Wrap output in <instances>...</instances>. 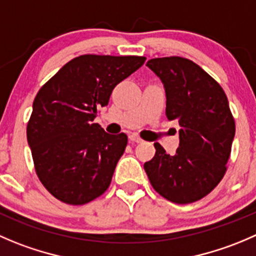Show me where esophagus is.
I'll return each instance as SVG.
<instances>
[{
	"mask_svg": "<svg viewBox=\"0 0 256 256\" xmlns=\"http://www.w3.org/2000/svg\"><path fill=\"white\" fill-rule=\"evenodd\" d=\"M128 138H130L131 142H136V144L142 142V140H141V138H138V136L136 135V134H132V135H130V136H128Z\"/></svg>",
	"mask_w": 256,
	"mask_h": 256,
	"instance_id": "obj_1",
	"label": "esophagus"
}]
</instances>
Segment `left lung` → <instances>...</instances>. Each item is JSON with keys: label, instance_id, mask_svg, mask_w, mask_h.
<instances>
[{"label": "left lung", "instance_id": "obj_1", "mask_svg": "<svg viewBox=\"0 0 256 256\" xmlns=\"http://www.w3.org/2000/svg\"><path fill=\"white\" fill-rule=\"evenodd\" d=\"M162 82L166 118L180 125L178 148L168 155L158 142L152 160L144 164L152 188L176 204L206 196L226 171L235 122L222 86L199 65L182 57L148 60Z\"/></svg>", "mask_w": 256, "mask_h": 256}]
</instances>
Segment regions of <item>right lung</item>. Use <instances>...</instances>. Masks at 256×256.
<instances>
[{
	"instance_id": "1",
	"label": "right lung",
	"mask_w": 256,
	"mask_h": 256,
	"mask_svg": "<svg viewBox=\"0 0 256 256\" xmlns=\"http://www.w3.org/2000/svg\"><path fill=\"white\" fill-rule=\"evenodd\" d=\"M145 60L82 54L40 88L27 124V141L37 176L56 199L82 205L108 190L128 136L105 132L92 121L115 86Z\"/></svg>"
}]
</instances>
